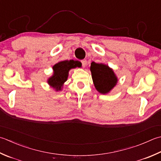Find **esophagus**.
I'll return each mask as SVG.
<instances>
[{"instance_id": "esophagus-1", "label": "esophagus", "mask_w": 161, "mask_h": 161, "mask_svg": "<svg viewBox=\"0 0 161 161\" xmlns=\"http://www.w3.org/2000/svg\"><path fill=\"white\" fill-rule=\"evenodd\" d=\"M81 64H82L83 67H85V66H86V64H87V61H86V60L84 59V60H82V61H81Z\"/></svg>"}]
</instances>
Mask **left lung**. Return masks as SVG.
<instances>
[{
    "mask_svg": "<svg viewBox=\"0 0 161 161\" xmlns=\"http://www.w3.org/2000/svg\"><path fill=\"white\" fill-rule=\"evenodd\" d=\"M90 70L94 86L96 89L101 94H108L117 84L118 78L113 69L108 65L96 64L92 62L91 64Z\"/></svg>",
    "mask_w": 161,
    "mask_h": 161,
    "instance_id": "1",
    "label": "left lung"
}]
</instances>
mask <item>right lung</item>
I'll use <instances>...</instances> for the list:
<instances>
[{
  "instance_id": "right-lung-1",
  "label": "right lung",
  "mask_w": 161,
  "mask_h": 161,
  "mask_svg": "<svg viewBox=\"0 0 161 161\" xmlns=\"http://www.w3.org/2000/svg\"><path fill=\"white\" fill-rule=\"evenodd\" d=\"M81 68V64L78 61L66 60L59 61L53 66V75L47 80V83L56 91H61L68 80L69 71L75 68Z\"/></svg>"
}]
</instances>
